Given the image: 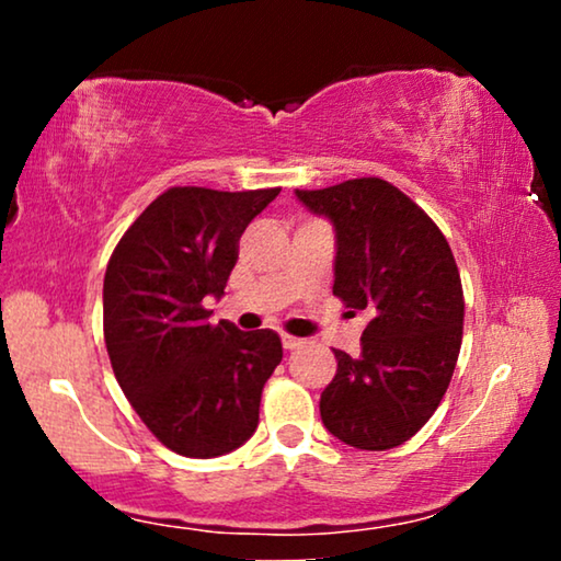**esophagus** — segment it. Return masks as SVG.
Wrapping results in <instances>:
<instances>
[{"label": "esophagus", "mask_w": 561, "mask_h": 561, "mask_svg": "<svg viewBox=\"0 0 561 561\" xmlns=\"http://www.w3.org/2000/svg\"><path fill=\"white\" fill-rule=\"evenodd\" d=\"M280 340H283V350H288V352L301 347V344H304L301 340H298V336H290V334H283Z\"/></svg>", "instance_id": "esophagus-1"}]
</instances>
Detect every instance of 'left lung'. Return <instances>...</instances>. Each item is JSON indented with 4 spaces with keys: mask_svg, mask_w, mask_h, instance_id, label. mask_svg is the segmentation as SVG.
Wrapping results in <instances>:
<instances>
[{
    "mask_svg": "<svg viewBox=\"0 0 561 561\" xmlns=\"http://www.w3.org/2000/svg\"><path fill=\"white\" fill-rule=\"evenodd\" d=\"M296 196L336 229L334 296L373 313L355 357L334 350L321 421L350 447L393 449L432 419L455 373L465 321L455 255L432 217L382 179Z\"/></svg>",
    "mask_w": 561,
    "mask_h": 561,
    "instance_id": "8db88e82",
    "label": "left lung"
}]
</instances>
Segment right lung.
<instances>
[{
  "mask_svg": "<svg viewBox=\"0 0 561 561\" xmlns=\"http://www.w3.org/2000/svg\"><path fill=\"white\" fill-rule=\"evenodd\" d=\"M280 188L173 186L137 217L104 275V342L122 393L160 444L227 455L257 428L260 396L283 359L271 329L209 324L240 237Z\"/></svg>",
  "mask_w": 561,
  "mask_h": 561,
  "instance_id": "add662e5",
  "label": "right lung"
}]
</instances>
